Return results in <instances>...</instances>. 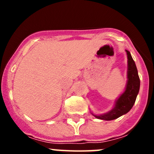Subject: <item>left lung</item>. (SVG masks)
<instances>
[{
  "label": "left lung",
  "mask_w": 154,
  "mask_h": 154,
  "mask_svg": "<svg viewBox=\"0 0 154 154\" xmlns=\"http://www.w3.org/2000/svg\"><path fill=\"white\" fill-rule=\"evenodd\" d=\"M128 58V82L125 92H123L116 103L112 110L103 115L94 116L95 117L104 120H112L117 119L121 116L127 113L133 106L140 90V81L139 78L136 64L132 58L130 52L126 50Z\"/></svg>",
  "instance_id": "1"
}]
</instances>
